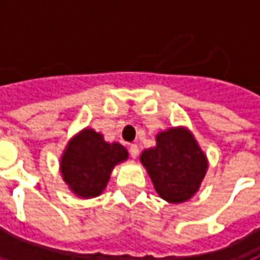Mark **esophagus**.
<instances>
[{
	"instance_id": "esophagus-1",
	"label": "esophagus",
	"mask_w": 260,
	"mask_h": 260,
	"mask_svg": "<svg viewBox=\"0 0 260 260\" xmlns=\"http://www.w3.org/2000/svg\"><path fill=\"white\" fill-rule=\"evenodd\" d=\"M128 151H130V155L136 158L137 157V154H139V147H137V144H130L128 146Z\"/></svg>"
}]
</instances>
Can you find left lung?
Returning <instances> with one entry per match:
<instances>
[{"label":"left lung","mask_w":260,"mask_h":260,"mask_svg":"<svg viewBox=\"0 0 260 260\" xmlns=\"http://www.w3.org/2000/svg\"><path fill=\"white\" fill-rule=\"evenodd\" d=\"M162 200L173 204L189 200L198 191L208 162L195 139L184 128L157 136V146L140 157Z\"/></svg>","instance_id":"left-lung-1"}]
</instances>
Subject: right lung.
Listing matches in <instances>:
<instances>
[{
	"mask_svg": "<svg viewBox=\"0 0 260 260\" xmlns=\"http://www.w3.org/2000/svg\"><path fill=\"white\" fill-rule=\"evenodd\" d=\"M126 158L127 150L121 144H109L102 134L86 128L68 144L60 170L75 194L92 198L105 189L113 167Z\"/></svg>",
	"mask_w": 260,
	"mask_h": 260,
	"instance_id": "add662e5",
	"label": "right lung"
}]
</instances>
